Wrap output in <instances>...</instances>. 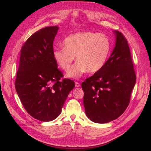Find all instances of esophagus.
I'll use <instances>...</instances> for the list:
<instances>
[{
    "label": "esophagus",
    "instance_id": "1",
    "mask_svg": "<svg viewBox=\"0 0 151 151\" xmlns=\"http://www.w3.org/2000/svg\"><path fill=\"white\" fill-rule=\"evenodd\" d=\"M75 87H76V88H79V87H81V84H80L78 82H75Z\"/></svg>",
    "mask_w": 151,
    "mask_h": 151
}]
</instances>
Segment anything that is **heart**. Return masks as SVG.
Segmentation results:
<instances>
[{
  "instance_id": "1",
  "label": "heart",
  "mask_w": 151,
  "mask_h": 151,
  "mask_svg": "<svg viewBox=\"0 0 151 151\" xmlns=\"http://www.w3.org/2000/svg\"><path fill=\"white\" fill-rule=\"evenodd\" d=\"M63 48H55L52 56L61 69L67 70L75 60L77 62L67 73V76L78 78L86 72L95 73L105 65L110 55L111 43L103 34L81 32L70 35L63 41Z\"/></svg>"
}]
</instances>
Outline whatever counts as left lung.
I'll return each instance as SVG.
<instances>
[{
  "label": "left lung",
  "instance_id": "obj_1",
  "mask_svg": "<svg viewBox=\"0 0 151 151\" xmlns=\"http://www.w3.org/2000/svg\"><path fill=\"white\" fill-rule=\"evenodd\" d=\"M113 32L115 47L105 65L82 84L86 114L97 123H108L123 114L136 81L127 41L119 31Z\"/></svg>",
  "mask_w": 151,
  "mask_h": 151
}]
</instances>
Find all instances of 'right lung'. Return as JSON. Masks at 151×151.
<instances>
[{"instance_id":"add662e5","label":"right lung","mask_w":151,"mask_h":151,"mask_svg":"<svg viewBox=\"0 0 151 151\" xmlns=\"http://www.w3.org/2000/svg\"><path fill=\"white\" fill-rule=\"evenodd\" d=\"M58 26L45 27L28 38L21 50L15 82L16 91L25 110L41 121L58 117L75 82L63 79L52 56Z\"/></svg>"}]
</instances>
